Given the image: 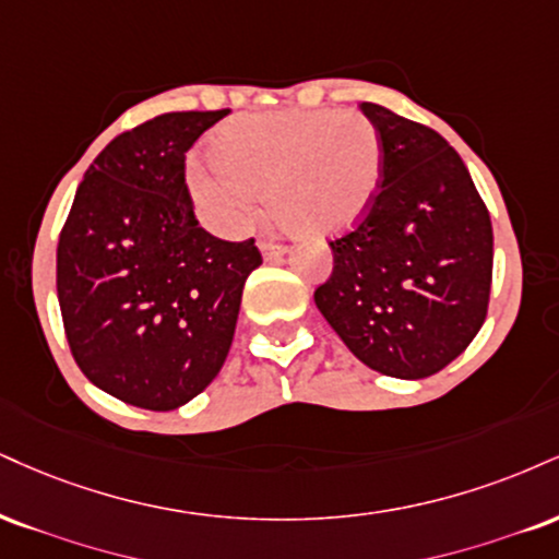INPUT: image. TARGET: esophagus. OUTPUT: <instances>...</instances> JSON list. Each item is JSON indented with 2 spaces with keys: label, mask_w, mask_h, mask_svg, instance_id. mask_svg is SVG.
Wrapping results in <instances>:
<instances>
[{
  "label": "esophagus",
  "mask_w": 559,
  "mask_h": 559,
  "mask_svg": "<svg viewBox=\"0 0 559 559\" xmlns=\"http://www.w3.org/2000/svg\"><path fill=\"white\" fill-rule=\"evenodd\" d=\"M260 250H262V254H265V260H278L281 254H286L288 247L286 245H278V241L262 239L260 241Z\"/></svg>",
  "instance_id": "obj_1"
}]
</instances>
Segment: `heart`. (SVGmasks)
I'll use <instances>...</instances> for the list:
<instances>
[{"mask_svg": "<svg viewBox=\"0 0 559 559\" xmlns=\"http://www.w3.org/2000/svg\"><path fill=\"white\" fill-rule=\"evenodd\" d=\"M211 164L190 174L207 224L241 234L271 203L307 234L348 228L380 190V134L356 111H262L231 119L211 140Z\"/></svg>", "mask_w": 559, "mask_h": 559, "instance_id": "obj_1", "label": "heart"}]
</instances>
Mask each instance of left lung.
Returning <instances> with one entry per match:
<instances>
[{"instance_id": "1", "label": "left lung", "mask_w": 559, "mask_h": 559, "mask_svg": "<svg viewBox=\"0 0 559 559\" xmlns=\"http://www.w3.org/2000/svg\"><path fill=\"white\" fill-rule=\"evenodd\" d=\"M380 134L369 211L331 239L322 318L374 372L421 380L466 352L487 318L492 221L455 147L432 127L361 104Z\"/></svg>"}]
</instances>
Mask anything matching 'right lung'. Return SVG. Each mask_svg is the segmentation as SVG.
<instances>
[{
	"label": "right lung",
	"mask_w": 559,
	"mask_h": 559,
	"mask_svg": "<svg viewBox=\"0 0 559 559\" xmlns=\"http://www.w3.org/2000/svg\"><path fill=\"white\" fill-rule=\"evenodd\" d=\"M228 109L171 111L111 140L80 181L57 245L64 335L93 385L171 412L211 385L262 262L194 218L187 151Z\"/></svg>",
	"instance_id": "add662e5"
}]
</instances>
